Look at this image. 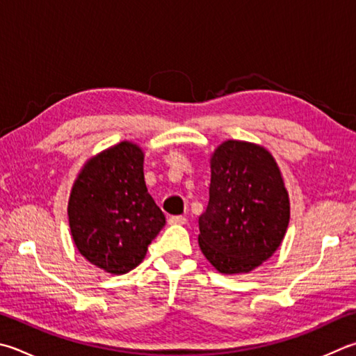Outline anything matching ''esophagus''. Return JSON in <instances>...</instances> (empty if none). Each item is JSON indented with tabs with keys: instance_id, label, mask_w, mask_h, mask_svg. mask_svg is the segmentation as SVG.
<instances>
[{
	"instance_id": "1",
	"label": "esophagus",
	"mask_w": 356,
	"mask_h": 356,
	"mask_svg": "<svg viewBox=\"0 0 356 356\" xmlns=\"http://www.w3.org/2000/svg\"><path fill=\"white\" fill-rule=\"evenodd\" d=\"M170 224L184 225V224H186V218L185 216H171L170 218Z\"/></svg>"
}]
</instances>
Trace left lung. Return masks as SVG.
Returning a JSON list of instances; mask_svg holds the SVG:
<instances>
[{"label":"left lung","mask_w":356,"mask_h":356,"mask_svg":"<svg viewBox=\"0 0 356 356\" xmlns=\"http://www.w3.org/2000/svg\"><path fill=\"white\" fill-rule=\"evenodd\" d=\"M210 199L199 245L221 274H248L273 257L286 234L289 197L270 152L227 140L210 159Z\"/></svg>","instance_id":"left-lung-1"}]
</instances>
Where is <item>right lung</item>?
Instances as JSON below:
<instances>
[{
	"mask_svg": "<svg viewBox=\"0 0 356 356\" xmlns=\"http://www.w3.org/2000/svg\"><path fill=\"white\" fill-rule=\"evenodd\" d=\"M143 160L138 145L121 141L90 159L71 190L68 221L76 248L108 274L137 268L166 222L147 193Z\"/></svg>",
	"mask_w": 356,
	"mask_h": 356,
	"instance_id": "right-lung-1",
	"label": "right lung"
}]
</instances>
